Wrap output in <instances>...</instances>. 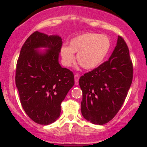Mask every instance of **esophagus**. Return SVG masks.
<instances>
[{
    "mask_svg": "<svg viewBox=\"0 0 147 147\" xmlns=\"http://www.w3.org/2000/svg\"><path fill=\"white\" fill-rule=\"evenodd\" d=\"M79 79H80V75H75V85H78V84H79V82H78V81H79Z\"/></svg>",
    "mask_w": 147,
    "mask_h": 147,
    "instance_id": "1",
    "label": "esophagus"
}]
</instances>
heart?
Here are the masks:
<instances>
[{"label": "heart", "mask_w": 147, "mask_h": 147, "mask_svg": "<svg viewBox=\"0 0 147 147\" xmlns=\"http://www.w3.org/2000/svg\"><path fill=\"white\" fill-rule=\"evenodd\" d=\"M111 47L109 38L98 33H86L72 38L69 47L60 49L63 63L72 66L75 61L74 53L78 54L79 65L85 69H93L102 64Z\"/></svg>", "instance_id": "b5f03b06"}]
</instances>
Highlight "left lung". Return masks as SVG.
Wrapping results in <instances>:
<instances>
[{"mask_svg":"<svg viewBox=\"0 0 147 147\" xmlns=\"http://www.w3.org/2000/svg\"><path fill=\"white\" fill-rule=\"evenodd\" d=\"M133 78L128 46L121 36L107 61L82 75L81 112L87 121L102 125L115 117L122 106Z\"/></svg>","mask_w":147,"mask_h":147,"instance_id":"left-lung-1","label":"left lung"}]
</instances>
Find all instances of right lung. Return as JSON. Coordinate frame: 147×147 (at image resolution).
<instances>
[{
    "mask_svg": "<svg viewBox=\"0 0 147 147\" xmlns=\"http://www.w3.org/2000/svg\"><path fill=\"white\" fill-rule=\"evenodd\" d=\"M62 44L59 35L35 31L23 44L17 62L16 84L20 103L28 116L39 124L57 119L62 102L75 84L72 71L59 64ZM40 47L48 49L36 50Z\"/></svg>",
    "mask_w": 147,
    "mask_h": 147,
    "instance_id": "right-lung-1",
    "label": "right lung"
}]
</instances>
